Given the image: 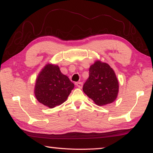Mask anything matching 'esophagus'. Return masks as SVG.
Instances as JSON below:
<instances>
[{
    "label": "esophagus",
    "instance_id": "34e87169",
    "mask_svg": "<svg viewBox=\"0 0 153 153\" xmlns=\"http://www.w3.org/2000/svg\"><path fill=\"white\" fill-rule=\"evenodd\" d=\"M76 86H77V87L79 88H82V86H83V83L81 82H76Z\"/></svg>",
    "mask_w": 153,
    "mask_h": 153
}]
</instances>
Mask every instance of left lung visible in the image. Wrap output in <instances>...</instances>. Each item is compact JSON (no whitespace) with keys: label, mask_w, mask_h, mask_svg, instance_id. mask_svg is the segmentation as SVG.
Instances as JSON below:
<instances>
[{"label":"left lung","mask_w":153,"mask_h":153,"mask_svg":"<svg viewBox=\"0 0 153 153\" xmlns=\"http://www.w3.org/2000/svg\"><path fill=\"white\" fill-rule=\"evenodd\" d=\"M83 91L97 105L113 102L119 92L118 80L113 69L107 63L96 61L90 67Z\"/></svg>","instance_id":"left-lung-1"}]
</instances>
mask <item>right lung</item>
Segmentation results:
<instances>
[{
    "label": "right lung",
    "instance_id": "1",
    "mask_svg": "<svg viewBox=\"0 0 153 153\" xmlns=\"http://www.w3.org/2000/svg\"><path fill=\"white\" fill-rule=\"evenodd\" d=\"M74 88V84L57 65L48 64L38 75L34 93L38 102L53 108L65 101Z\"/></svg>",
    "mask_w": 153,
    "mask_h": 153
}]
</instances>
